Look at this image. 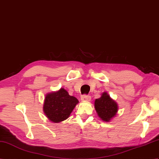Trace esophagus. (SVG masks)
<instances>
[{
  "label": "esophagus",
  "mask_w": 159,
  "mask_h": 159,
  "mask_svg": "<svg viewBox=\"0 0 159 159\" xmlns=\"http://www.w3.org/2000/svg\"><path fill=\"white\" fill-rule=\"evenodd\" d=\"M81 100L82 101H85V102H88L91 100V96L87 95H83L81 96Z\"/></svg>",
  "instance_id": "34e87169"
}]
</instances>
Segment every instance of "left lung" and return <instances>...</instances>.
<instances>
[{"label": "left lung", "mask_w": 159, "mask_h": 159, "mask_svg": "<svg viewBox=\"0 0 159 159\" xmlns=\"http://www.w3.org/2000/svg\"><path fill=\"white\" fill-rule=\"evenodd\" d=\"M95 108L102 120L108 122L116 115L118 105L106 92H104L101 98L95 99Z\"/></svg>", "instance_id": "left-lung-1"}]
</instances>
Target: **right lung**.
I'll list each match as a JSON object with an SVG mask.
<instances>
[{
	"instance_id": "obj_1",
	"label": "right lung",
	"mask_w": 159,
	"mask_h": 159,
	"mask_svg": "<svg viewBox=\"0 0 159 159\" xmlns=\"http://www.w3.org/2000/svg\"><path fill=\"white\" fill-rule=\"evenodd\" d=\"M78 103V99L61 88L46 95L43 110L51 121L59 123L68 119Z\"/></svg>"
}]
</instances>
